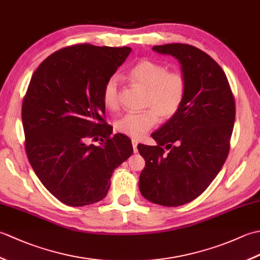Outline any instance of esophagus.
Segmentation results:
<instances>
[{
    "label": "esophagus",
    "mask_w": 260,
    "mask_h": 260,
    "mask_svg": "<svg viewBox=\"0 0 260 260\" xmlns=\"http://www.w3.org/2000/svg\"><path fill=\"white\" fill-rule=\"evenodd\" d=\"M132 145H133V150L136 153L137 152V141L135 139H132Z\"/></svg>",
    "instance_id": "34e87169"
}]
</instances>
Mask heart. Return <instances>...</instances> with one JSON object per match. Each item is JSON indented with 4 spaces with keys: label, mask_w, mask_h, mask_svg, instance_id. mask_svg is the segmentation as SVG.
Wrapping results in <instances>:
<instances>
[{
    "label": "heart",
    "mask_w": 260,
    "mask_h": 260,
    "mask_svg": "<svg viewBox=\"0 0 260 260\" xmlns=\"http://www.w3.org/2000/svg\"><path fill=\"white\" fill-rule=\"evenodd\" d=\"M129 78L146 88L141 112H132L116 120L115 127L120 133L139 139L162 119L172 118L184 103L187 90L185 76L178 70L150 59H142L129 69ZM103 102L110 110L119 107V77L113 75L103 87Z\"/></svg>",
    "instance_id": "b5f03b06"
}]
</instances>
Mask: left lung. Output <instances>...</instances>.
I'll return each mask as SVG.
<instances>
[{"label": "left lung", "instance_id": "left-lung-1", "mask_svg": "<svg viewBox=\"0 0 260 260\" xmlns=\"http://www.w3.org/2000/svg\"><path fill=\"white\" fill-rule=\"evenodd\" d=\"M153 50L179 60L187 90L178 114L152 134L157 145H137L145 159L140 191L153 203L178 207L203 193L227 159L235 97L222 68L200 49L170 43Z\"/></svg>", "mask_w": 260, "mask_h": 260}]
</instances>
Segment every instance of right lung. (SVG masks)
<instances>
[{
  "label": "right lung",
  "mask_w": 260,
  "mask_h": 260,
  "mask_svg": "<svg viewBox=\"0 0 260 260\" xmlns=\"http://www.w3.org/2000/svg\"><path fill=\"white\" fill-rule=\"evenodd\" d=\"M131 51L69 46L50 54L32 75L22 102L26 156L47 190L67 206L103 200L114 170L133 153L126 135L110 137L103 102L105 82ZM99 137V147L87 144Z\"/></svg>",
  "instance_id": "add662e5"
}]
</instances>
